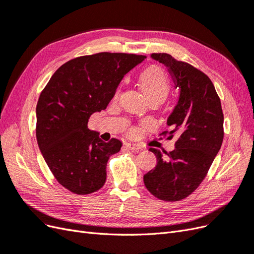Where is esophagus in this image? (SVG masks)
Here are the masks:
<instances>
[{
  "instance_id": "1",
  "label": "esophagus",
  "mask_w": 254,
  "mask_h": 254,
  "mask_svg": "<svg viewBox=\"0 0 254 254\" xmlns=\"http://www.w3.org/2000/svg\"><path fill=\"white\" fill-rule=\"evenodd\" d=\"M125 146L130 150H140L141 149V146L135 144V143H125Z\"/></svg>"
}]
</instances>
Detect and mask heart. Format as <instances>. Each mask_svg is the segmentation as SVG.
I'll list each match as a JSON object with an SVG mask.
<instances>
[{
    "label": "heart",
    "mask_w": 254,
    "mask_h": 254,
    "mask_svg": "<svg viewBox=\"0 0 254 254\" xmlns=\"http://www.w3.org/2000/svg\"><path fill=\"white\" fill-rule=\"evenodd\" d=\"M141 88L146 96L153 94H164L168 92V81L164 72L158 66H150L141 76ZM121 90L118 89L115 98H118Z\"/></svg>",
    "instance_id": "heart-1"
}]
</instances>
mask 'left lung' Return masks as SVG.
I'll use <instances>...</instances> for the list:
<instances>
[{
    "instance_id": "8db88e82",
    "label": "left lung",
    "mask_w": 254,
    "mask_h": 254,
    "mask_svg": "<svg viewBox=\"0 0 254 254\" xmlns=\"http://www.w3.org/2000/svg\"><path fill=\"white\" fill-rule=\"evenodd\" d=\"M150 57L168 68L179 98L166 122L172 128L167 139L177 137L175 149L163 157V151L149 148L157 166L144 175V184L161 200L178 201L199 187L218 153L224 114L214 84L204 73L165 53Z\"/></svg>"
}]
</instances>
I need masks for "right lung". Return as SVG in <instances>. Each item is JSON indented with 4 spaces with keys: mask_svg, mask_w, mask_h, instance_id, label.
I'll return each mask as SVG.
<instances>
[{
    "mask_svg": "<svg viewBox=\"0 0 254 254\" xmlns=\"http://www.w3.org/2000/svg\"><path fill=\"white\" fill-rule=\"evenodd\" d=\"M145 58L124 53L74 58L53 74L41 92L37 142L53 175L72 193L91 194L105 184L107 162L122 142L99 139L89 129V119L107 108L123 77Z\"/></svg>",
    "mask_w": 254,
    "mask_h": 254,
    "instance_id": "1",
    "label": "right lung"
}]
</instances>
